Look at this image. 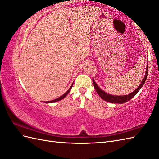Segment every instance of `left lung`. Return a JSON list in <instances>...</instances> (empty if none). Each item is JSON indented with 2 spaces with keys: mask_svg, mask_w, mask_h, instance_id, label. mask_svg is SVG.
<instances>
[{
  "mask_svg": "<svg viewBox=\"0 0 159 159\" xmlns=\"http://www.w3.org/2000/svg\"><path fill=\"white\" fill-rule=\"evenodd\" d=\"M148 64H147L145 78H144V79L143 80L141 84L139 85V87L135 90H134L133 92L129 93L127 95L115 96V95L107 94V93H105V91H102L98 87V85L96 84V83L95 82V81L93 80V85H94L95 89L96 90V92H97L98 94L100 96L101 98H102L103 100L106 101V102H107L113 103H126V102H128V101L131 99V98H133L134 96L139 92V91L141 89V88L143 87V85H144V84H145V81L147 80V75H148Z\"/></svg>",
  "mask_w": 159,
  "mask_h": 159,
  "instance_id": "8db88e82",
  "label": "left lung"
}]
</instances>
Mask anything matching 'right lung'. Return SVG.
<instances>
[{
    "label": "right lung",
    "mask_w": 159,
    "mask_h": 159,
    "mask_svg": "<svg viewBox=\"0 0 159 159\" xmlns=\"http://www.w3.org/2000/svg\"><path fill=\"white\" fill-rule=\"evenodd\" d=\"M72 85H73V84L71 85V86L70 87V88L68 90V91H67L66 93H65L63 95H61V97H60V98H57V99H54V100H52V101H50V102H46V103H53V102H58V101H60V100H61V99H64L66 96L68 94V93L70 92V91L71 90V87H72Z\"/></svg>",
    "instance_id": "right-lung-1"
}]
</instances>
